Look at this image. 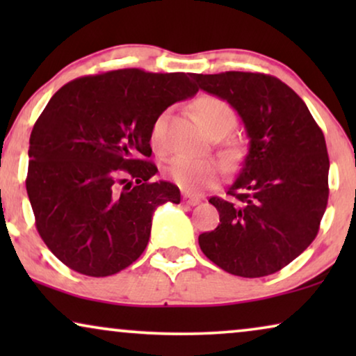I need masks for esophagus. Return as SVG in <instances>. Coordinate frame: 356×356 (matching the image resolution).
Segmentation results:
<instances>
[{
  "mask_svg": "<svg viewBox=\"0 0 356 356\" xmlns=\"http://www.w3.org/2000/svg\"><path fill=\"white\" fill-rule=\"evenodd\" d=\"M183 201H184V204H188V206H197V204L201 202V199L189 196V194H183Z\"/></svg>",
  "mask_w": 356,
  "mask_h": 356,
  "instance_id": "esophagus-1",
  "label": "esophagus"
}]
</instances>
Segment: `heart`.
<instances>
[{"instance_id": "obj_1", "label": "heart", "mask_w": 356, "mask_h": 356, "mask_svg": "<svg viewBox=\"0 0 356 356\" xmlns=\"http://www.w3.org/2000/svg\"><path fill=\"white\" fill-rule=\"evenodd\" d=\"M194 113L197 121L209 134L216 129H227L235 123V111L225 100L216 95H202L194 102ZM165 124L167 116L160 115L150 129V145L157 152L165 149ZM168 178L188 193H199L217 183L222 168L216 160L196 159L189 155H177L170 160L167 168Z\"/></svg>"}]
</instances>
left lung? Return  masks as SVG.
Returning a JSON list of instances; mask_svg holds the SVG:
<instances>
[{
	"label": "left lung",
	"mask_w": 356,
	"mask_h": 356,
	"mask_svg": "<svg viewBox=\"0 0 356 356\" xmlns=\"http://www.w3.org/2000/svg\"><path fill=\"white\" fill-rule=\"evenodd\" d=\"M240 116L250 149L228 193L211 197L220 223L199 235L204 254L228 274L264 277L290 264L318 235L329 197L323 131L289 86L261 72L191 74Z\"/></svg>",
	"instance_id": "obj_1"
}]
</instances>
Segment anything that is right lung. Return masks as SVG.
I'll return each mask as SVG.
<instances>
[{
	"mask_svg": "<svg viewBox=\"0 0 356 356\" xmlns=\"http://www.w3.org/2000/svg\"><path fill=\"white\" fill-rule=\"evenodd\" d=\"M184 72L118 70L67 82L31 134L26 188L35 225L70 269L106 277L143 254L155 209L179 204L170 181H150L154 121L196 95Z\"/></svg>",
	"mask_w": 356,
	"mask_h": 356,
	"instance_id": "obj_1",
	"label": "right lung"
}]
</instances>
